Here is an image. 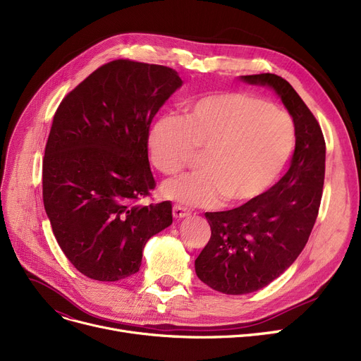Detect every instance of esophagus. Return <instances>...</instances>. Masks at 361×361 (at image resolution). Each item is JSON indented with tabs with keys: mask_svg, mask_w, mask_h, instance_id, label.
Instances as JSON below:
<instances>
[{
	"mask_svg": "<svg viewBox=\"0 0 361 361\" xmlns=\"http://www.w3.org/2000/svg\"><path fill=\"white\" fill-rule=\"evenodd\" d=\"M173 215H174L176 219H184V218L188 216V212L181 206H174L173 207Z\"/></svg>",
	"mask_w": 361,
	"mask_h": 361,
	"instance_id": "esophagus-1",
	"label": "esophagus"
}]
</instances>
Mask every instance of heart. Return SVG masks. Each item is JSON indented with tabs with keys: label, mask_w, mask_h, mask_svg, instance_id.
Returning a JSON list of instances; mask_svg holds the SVG:
<instances>
[{
	"label": "heart",
	"mask_w": 361,
	"mask_h": 361,
	"mask_svg": "<svg viewBox=\"0 0 361 361\" xmlns=\"http://www.w3.org/2000/svg\"><path fill=\"white\" fill-rule=\"evenodd\" d=\"M295 143L288 114L247 93H211L188 104L185 116H162L147 145L154 165L177 174L203 149L199 171L169 180L162 195L187 206L249 202L278 178Z\"/></svg>",
	"instance_id": "obj_1"
}]
</instances>
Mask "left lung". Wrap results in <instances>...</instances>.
Instances as JSON below:
<instances>
[{
  "instance_id": "8db88e82",
  "label": "left lung",
  "mask_w": 361,
  "mask_h": 361,
  "mask_svg": "<svg viewBox=\"0 0 361 361\" xmlns=\"http://www.w3.org/2000/svg\"><path fill=\"white\" fill-rule=\"evenodd\" d=\"M240 80L278 94L294 121L295 149L286 176L268 192L235 209L204 214L212 234L195 262L196 275L231 295L267 287L305 249L319 212L326 157L319 123L287 80L271 73Z\"/></svg>"
}]
</instances>
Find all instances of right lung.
Returning <instances> with one entry per match:
<instances>
[{
  "instance_id": "right-lung-1",
  "label": "right lung",
  "mask_w": 361,
  "mask_h": 361,
  "mask_svg": "<svg viewBox=\"0 0 361 361\" xmlns=\"http://www.w3.org/2000/svg\"><path fill=\"white\" fill-rule=\"evenodd\" d=\"M183 86L157 64L111 61L56 109L45 147L42 196L56 243L97 281L136 274L150 237L173 224V204H137L155 187L147 158L155 114Z\"/></svg>"
}]
</instances>
